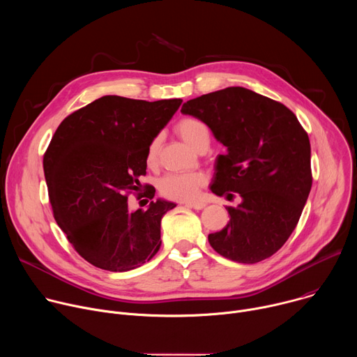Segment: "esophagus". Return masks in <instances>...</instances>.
I'll return each mask as SVG.
<instances>
[{"mask_svg":"<svg viewBox=\"0 0 357 357\" xmlns=\"http://www.w3.org/2000/svg\"><path fill=\"white\" fill-rule=\"evenodd\" d=\"M185 206L196 209V211H202V209L206 208V203H203V202H188V203H185Z\"/></svg>","mask_w":357,"mask_h":357,"instance_id":"1","label":"esophagus"}]
</instances>
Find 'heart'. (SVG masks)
Masks as SVG:
<instances>
[{
    "label": "heart",
    "mask_w": 357,
    "mask_h": 357,
    "mask_svg": "<svg viewBox=\"0 0 357 357\" xmlns=\"http://www.w3.org/2000/svg\"><path fill=\"white\" fill-rule=\"evenodd\" d=\"M176 131L182 139L195 151L208 148L211 144L209 127L202 120L185 117L176 124ZM161 146V137L152 138L146 149V162L154 164ZM206 183L205 175L199 172L192 174H169L160 182V192L174 200H193L200 188Z\"/></svg>",
    "instance_id": "obj_1"
}]
</instances>
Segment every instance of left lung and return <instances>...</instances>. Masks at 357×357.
<instances>
[{"instance_id": "obj_1", "label": "left lung", "mask_w": 357, "mask_h": 357, "mask_svg": "<svg viewBox=\"0 0 357 357\" xmlns=\"http://www.w3.org/2000/svg\"><path fill=\"white\" fill-rule=\"evenodd\" d=\"M182 114L205 123L227 148L215 164L211 190L241 197L209 243L243 264L271 257L288 240L312 186L311 144L295 114L266 96L233 86L192 98Z\"/></svg>"}]
</instances>
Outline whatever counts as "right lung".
Here are the masks:
<instances>
[{
    "mask_svg": "<svg viewBox=\"0 0 357 357\" xmlns=\"http://www.w3.org/2000/svg\"><path fill=\"white\" fill-rule=\"evenodd\" d=\"M181 103L103 96L55 131L43 157L50 205L70 244L94 267L124 273L158 252L161 219L176 205L157 199L130 211L127 192L141 186L148 145ZM154 195L149 186L146 197Z\"/></svg>",
    "mask_w": 357,
    "mask_h": 357,
    "instance_id": "1",
    "label": "right lung"
}]
</instances>
